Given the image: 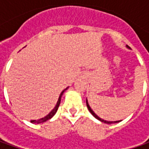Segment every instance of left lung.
Returning <instances> with one entry per match:
<instances>
[{"instance_id":"left-lung-1","label":"left lung","mask_w":149,"mask_h":149,"mask_svg":"<svg viewBox=\"0 0 149 149\" xmlns=\"http://www.w3.org/2000/svg\"><path fill=\"white\" fill-rule=\"evenodd\" d=\"M126 47L129 49V47L128 45H126ZM86 104H87V108H88V109H89V111L91 113V114L95 118H97L98 120H100V122H102V123H108V124H111V123H118V122H120V121H122V120H118V121H106V120H104V119H102V118H100L96 113H95V112L92 110V109L90 108V106H89V103H88V100L86 99Z\"/></svg>"}]
</instances>
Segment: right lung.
Listing matches in <instances>:
<instances>
[{"mask_svg": "<svg viewBox=\"0 0 149 149\" xmlns=\"http://www.w3.org/2000/svg\"><path fill=\"white\" fill-rule=\"evenodd\" d=\"M69 87H67L66 89H65L61 93H60V96H59V99H58V101H57V103H56V104H55V106H54V108L51 110V111L49 112V113L46 115V116H45L44 118H40V119H37V120H31V123H44V122H46L47 120H49V119H50L51 118L54 116V114H55V113L57 112V110H58V108H59V106H60V100H61V97H62V95H63V94H64V92L65 91L66 89H68Z\"/></svg>", "mask_w": 149, "mask_h": 149, "instance_id": "right-lung-1", "label": "right lung"}]
</instances>
